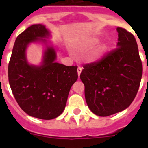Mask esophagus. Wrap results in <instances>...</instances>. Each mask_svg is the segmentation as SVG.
Masks as SVG:
<instances>
[{"instance_id":"obj_1","label":"esophagus","mask_w":148,"mask_h":148,"mask_svg":"<svg viewBox=\"0 0 148 148\" xmlns=\"http://www.w3.org/2000/svg\"><path fill=\"white\" fill-rule=\"evenodd\" d=\"M81 71H82V67H78V68H77V74H78L79 77H80V74H81Z\"/></svg>"}]
</instances>
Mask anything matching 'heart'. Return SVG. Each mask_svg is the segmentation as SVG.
Wrapping results in <instances>:
<instances>
[{
  "label": "heart",
  "instance_id": "b5f03b06",
  "mask_svg": "<svg viewBox=\"0 0 148 148\" xmlns=\"http://www.w3.org/2000/svg\"><path fill=\"white\" fill-rule=\"evenodd\" d=\"M99 42V39L97 38H92V39H90L88 40V42L86 43L85 47H91V46H94V45H97V43ZM107 47L105 45H103V46H101V47L97 48L96 51H95L94 52L90 53L89 58H88V60L93 62V61H96V60H99L100 58H101V56L103 54V53L104 52V51L106 50Z\"/></svg>",
  "mask_w": 148,
  "mask_h": 148
}]
</instances>
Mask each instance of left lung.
<instances>
[{
	"label": "left lung",
	"mask_w": 148,
	"mask_h": 148,
	"mask_svg": "<svg viewBox=\"0 0 148 148\" xmlns=\"http://www.w3.org/2000/svg\"><path fill=\"white\" fill-rule=\"evenodd\" d=\"M117 31V48L97 62L84 65L80 75L88 108L100 117L128 108L142 77V63L134 36L122 27Z\"/></svg>",
	"instance_id": "1"
}]
</instances>
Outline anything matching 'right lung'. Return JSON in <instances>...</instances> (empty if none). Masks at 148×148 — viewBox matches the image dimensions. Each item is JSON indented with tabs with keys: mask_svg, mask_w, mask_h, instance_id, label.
Returning <instances> with one entry per match:
<instances>
[{
	"mask_svg": "<svg viewBox=\"0 0 148 148\" xmlns=\"http://www.w3.org/2000/svg\"><path fill=\"white\" fill-rule=\"evenodd\" d=\"M49 31L33 24L18 35L8 64V80L22 110L31 117L51 120L64 111L70 89L77 80V66L56 62V51L47 45L40 66L29 64L26 49L31 43L47 42Z\"/></svg>",
	"mask_w": 148,
	"mask_h": 148,
	"instance_id": "obj_1",
	"label": "right lung"
}]
</instances>
